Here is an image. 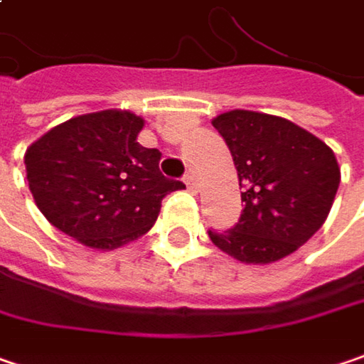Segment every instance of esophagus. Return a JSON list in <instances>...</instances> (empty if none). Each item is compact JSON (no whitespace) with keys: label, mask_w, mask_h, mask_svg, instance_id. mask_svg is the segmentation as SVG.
I'll use <instances>...</instances> for the list:
<instances>
[{"label":"esophagus","mask_w":364,"mask_h":364,"mask_svg":"<svg viewBox=\"0 0 364 364\" xmlns=\"http://www.w3.org/2000/svg\"><path fill=\"white\" fill-rule=\"evenodd\" d=\"M184 182H186V188H188V191L191 192H196L198 191V184H196V178H194V173H186V176H184Z\"/></svg>","instance_id":"esophagus-1"}]
</instances>
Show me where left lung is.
I'll return each instance as SVG.
<instances>
[{"mask_svg": "<svg viewBox=\"0 0 364 364\" xmlns=\"http://www.w3.org/2000/svg\"><path fill=\"white\" fill-rule=\"evenodd\" d=\"M213 127L225 139L244 210L231 229H209L213 244L245 264L277 262L318 231L332 209L338 184L334 151L291 120L231 110Z\"/></svg>", "mask_w": 364, "mask_h": 364, "instance_id": "8db88e82", "label": "left lung"}]
</instances>
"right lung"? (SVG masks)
Here are the masks:
<instances>
[{
    "instance_id": "right-lung-1",
    "label": "right lung",
    "mask_w": 364,
    "mask_h": 364,
    "mask_svg": "<svg viewBox=\"0 0 364 364\" xmlns=\"http://www.w3.org/2000/svg\"><path fill=\"white\" fill-rule=\"evenodd\" d=\"M141 129L143 119L129 110H102L69 119L28 147V186L55 228L96 250L151 229L164 196L184 184L159 172L161 154L136 143Z\"/></svg>"
}]
</instances>
